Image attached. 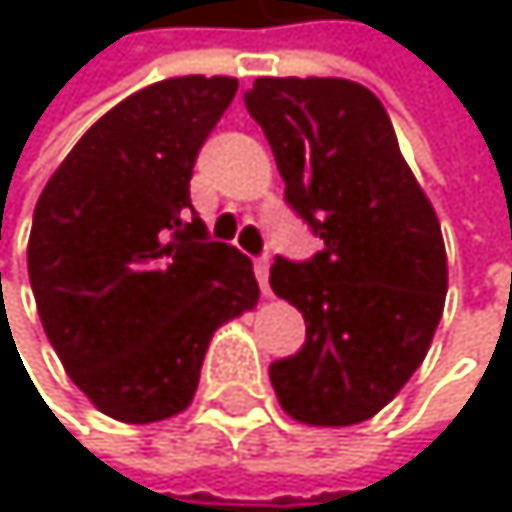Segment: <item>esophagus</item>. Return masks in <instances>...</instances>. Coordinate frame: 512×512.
<instances>
[{"instance_id":"34e87169","label":"esophagus","mask_w":512,"mask_h":512,"mask_svg":"<svg viewBox=\"0 0 512 512\" xmlns=\"http://www.w3.org/2000/svg\"><path fill=\"white\" fill-rule=\"evenodd\" d=\"M254 276H258V282H261V291L270 294V254L254 258Z\"/></svg>"}]
</instances>
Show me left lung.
<instances>
[{
	"label": "left lung",
	"instance_id": "8db88e82",
	"mask_svg": "<svg viewBox=\"0 0 512 512\" xmlns=\"http://www.w3.org/2000/svg\"><path fill=\"white\" fill-rule=\"evenodd\" d=\"M245 110L264 128L285 202L322 239L276 258L270 285L304 313V347L270 362L294 421H368L424 362L448 267L436 211L405 165L387 110L350 79H258Z\"/></svg>",
	"mask_w": 512,
	"mask_h": 512
}]
</instances>
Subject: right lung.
<instances>
[{
	"label": "right lung",
	"mask_w": 512,
	"mask_h": 512,
	"mask_svg": "<svg viewBox=\"0 0 512 512\" xmlns=\"http://www.w3.org/2000/svg\"><path fill=\"white\" fill-rule=\"evenodd\" d=\"M230 76L147 85L45 184L27 248L42 328L73 384L125 424L184 411L218 325L258 304L251 261L193 218L190 178Z\"/></svg>",
	"instance_id": "right-lung-1"
}]
</instances>
